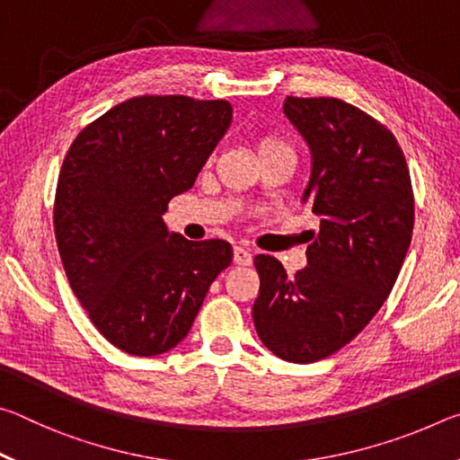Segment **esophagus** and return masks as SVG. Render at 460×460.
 Instances as JSON below:
<instances>
[{"label": "esophagus", "instance_id": "34e87169", "mask_svg": "<svg viewBox=\"0 0 460 460\" xmlns=\"http://www.w3.org/2000/svg\"><path fill=\"white\" fill-rule=\"evenodd\" d=\"M233 261H235L237 266H252L253 255L245 247H235L233 249Z\"/></svg>", "mask_w": 460, "mask_h": 460}]
</instances>
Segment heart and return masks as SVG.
<instances>
[{"mask_svg":"<svg viewBox=\"0 0 460 460\" xmlns=\"http://www.w3.org/2000/svg\"><path fill=\"white\" fill-rule=\"evenodd\" d=\"M278 147H286L282 142H278V139H271V137H266L261 139V142L258 144V154H263V152H271V150H278Z\"/></svg>","mask_w":460,"mask_h":460,"instance_id":"obj_1","label":"heart"}]
</instances>
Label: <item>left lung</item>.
<instances>
[{
	"mask_svg": "<svg viewBox=\"0 0 460 460\" xmlns=\"http://www.w3.org/2000/svg\"><path fill=\"white\" fill-rule=\"evenodd\" d=\"M284 115L305 137L310 178L302 202L321 219L308 266L288 276L271 255L253 260V324L271 353L313 363L359 334L398 279L414 229V194L392 131L332 97H286Z\"/></svg>",
	"mask_w": 460,
	"mask_h": 460,
	"instance_id": "left-lung-1",
	"label": "left lung"
}]
</instances>
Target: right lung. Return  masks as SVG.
I'll return each mask as SVG.
<instances>
[{
    "mask_svg": "<svg viewBox=\"0 0 460 460\" xmlns=\"http://www.w3.org/2000/svg\"><path fill=\"white\" fill-rule=\"evenodd\" d=\"M231 119L223 99L136 97L84 128L62 162V266L93 324L121 351L176 347L233 260L227 241H189L164 223L168 202L192 189Z\"/></svg>",
    "mask_w": 460,
    "mask_h": 460,
    "instance_id": "right-lung-1",
    "label": "right lung"
}]
</instances>
